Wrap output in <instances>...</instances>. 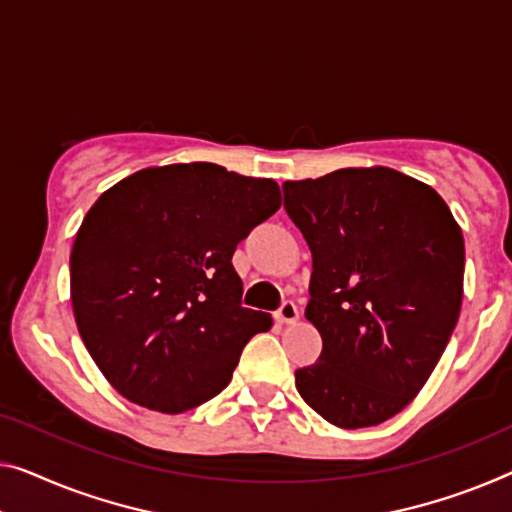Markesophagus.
I'll return each mask as SVG.
<instances>
[{
  "instance_id": "esophagus-1",
  "label": "esophagus",
  "mask_w": 512,
  "mask_h": 512,
  "mask_svg": "<svg viewBox=\"0 0 512 512\" xmlns=\"http://www.w3.org/2000/svg\"><path fill=\"white\" fill-rule=\"evenodd\" d=\"M276 319L280 324H294L299 319V308L294 301H282V305L276 312Z\"/></svg>"
}]
</instances>
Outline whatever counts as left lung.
I'll return each instance as SVG.
<instances>
[{
    "instance_id": "left-lung-1",
    "label": "left lung",
    "mask_w": 512,
    "mask_h": 512,
    "mask_svg": "<svg viewBox=\"0 0 512 512\" xmlns=\"http://www.w3.org/2000/svg\"><path fill=\"white\" fill-rule=\"evenodd\" d=\"M282 193L312 255L305 317L322 335L296 388L338 427L384 423L416 398L460 317V225L430 186L391 167L287 181Z\"/></svg>"
}]
</instances>
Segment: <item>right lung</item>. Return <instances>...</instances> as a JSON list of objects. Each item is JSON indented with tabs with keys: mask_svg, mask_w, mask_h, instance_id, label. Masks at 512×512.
<instances>
[{
	"mask_svg": "<svg viewBox=\"0 0 512 512\" xmlns=\"http://www.w3.org/2000/svg\"><path fill=\"white\" fill-rule=\"evenodd\" d=\"M280 209L273 179L213 163L140 170L98 197L71 253L78 331L105 379L181 414L230 384L271 315L241 305L236 243Z\"/></svg>",
	"mask_w": 512,
	"mask_h": 512,
	"instance_id": "right-lung-1",
	"label": "right lung"
}]
</instances>
